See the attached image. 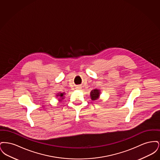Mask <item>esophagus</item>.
<instances>
[{
  "instance_id": "esophagus-1",
  "label": "esophagus",
  "mask_w": 160,
  "mask_h": 160,
  "mask_svg": "<svg viewBox=\"0 0 160 160\" xmlns=\"http://www.w3.org/2000/svg\"><path fill=\"white\" fill-rule=\"evenodd\" d=\"M79 88V87H77V88Z\"/></svg>"
}]
</instances>
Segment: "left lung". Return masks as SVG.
Returning <instances> with one entry per match:
<instances>
[{"label":"left lung","instance_id":"left-lung-1","mask_svg":"<svg viewBox=\"0 0 160 160\" xmlns=\"http://www.w3.org/2000/svg\"><path fill=\"white\" fill-rule=\"evenodd\" d=\"M100 91L99 89H93L92 90L90 93V96L91 97V99L92 101H95L99 98V94H100Z\"/></svg>","mask_w":160,"mask_h":160}]
</instances>
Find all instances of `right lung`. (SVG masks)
Masks as SVG:
<instances>
[{
  "label": "right lung",
  "instance_id": "obj_1",
  "mask_svg": "<svg viewBox=\"0 0 160 160\" xmlns=\"http://www.w3.org/2000/svg\"><path fill=\"white\" fill-rule=\"evenodd\" d=\"M63 95H65V93H58V95H56V97L57 98L59 97V98L60 99H59L60 101H61L62 99H63L64 97H63Z\"/></svg>",
  "mask_w": 160,
  "mask_h": 160
}]
</instances>
